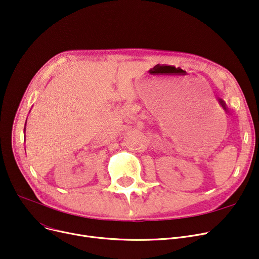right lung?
Instances as JSON below:
<instances>
[{
	"label": "right lung",
	"mask_w": 259,
	"mask_h": 259,
	"mask_svg": "<svg viewBox=\"0 0 259 259\" xmlns=\"http://www.w3.org/2000/svg\"><path fill=\"white\" fill-rule=\"evenodd\" d=\"M25 126H26V124H25ZM25 129H26V128H24V132H25Z\"/></svg>",
	"instance_id": "obj_1"
}]
</instances>
